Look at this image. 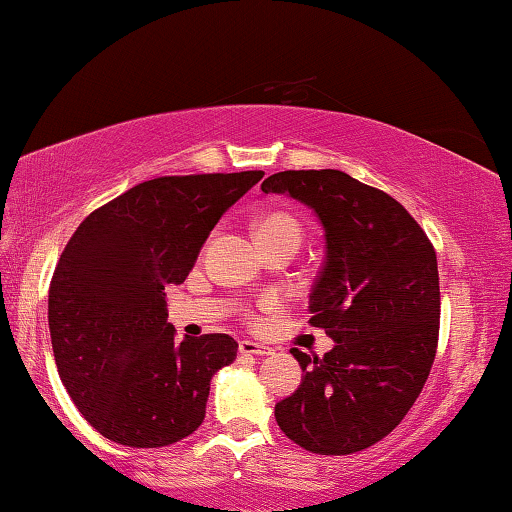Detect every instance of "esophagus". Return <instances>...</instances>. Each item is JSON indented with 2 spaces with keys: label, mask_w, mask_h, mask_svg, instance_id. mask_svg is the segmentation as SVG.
<instances>
[{
  "label": "esophagus",
  "mask_w": 512,
  "mask_h": 512,
  "mask_svg": "<svg viewBox=\"0 0 512 512\" xmlns=\"http://www.w3.org/2000/svg\"><path fill=\"white\" fill-rule=\"evenodd\" d=\"M239 352L241 354H250V357H268L273 354V348H268L264 343H255V341H239Z\"/></svg>",
  "instance_id": "obj_1"
}]
</instances>
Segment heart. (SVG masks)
<instances>
[{
    "label": "heart",
    "instance_id": "1",
    "mask_svg": "<svg viewBox=\"0 0 512 512\" xmlns=\"http://www.w3.org/2000/svg\"><path fill=\"white\" fill-rule=\"evenodd\" d=\"M255 235L257 237H293L300 241L302 228L296 216L289 212H268L259 216L255 223ZM275 300H268L266 307H273Z\"/></svg>",
    "mask_w": 512,
    "mask_h": 512
}]
</instances>
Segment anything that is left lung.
<instances>
[{"instance_id":"obj_1","label":"left lung","mask_w":512,"mask_h":512,"mask_svg":"<svg viewBox=\"0 0 512 512\" xmlns=\"http://www.w3.org/2000/svg\"><path fill=\"white\" fill-rule=\"evenodd\" d=\"M262 192L289 194L323 223L309 323L334 341L325 357L291 350L305 377L275 420L307 452H361L404 420L436 359V250L393 196L343 171H280Z\"/></svg>"}]
</instances>
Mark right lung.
<instances>
[{
	"instance_id": "1",
	"label": "right lung",
	"mask_w": 512,
	"mask_h": 512,
	"mask_svg": "<svg viewBox=\"0 0 512 512\" xmlns=\"http://www.w3.org/2000/svg\"><path fill=\"white\" fill-rule=\"evenodd\" d=\"M264 171L162 176L94 210L49 287L51 348L69 397L101 436L167 447L205 418L210 381L237 359L228 334L176 339L167 284H183L205 239Z\"/></svg>"
}]
</instances>
